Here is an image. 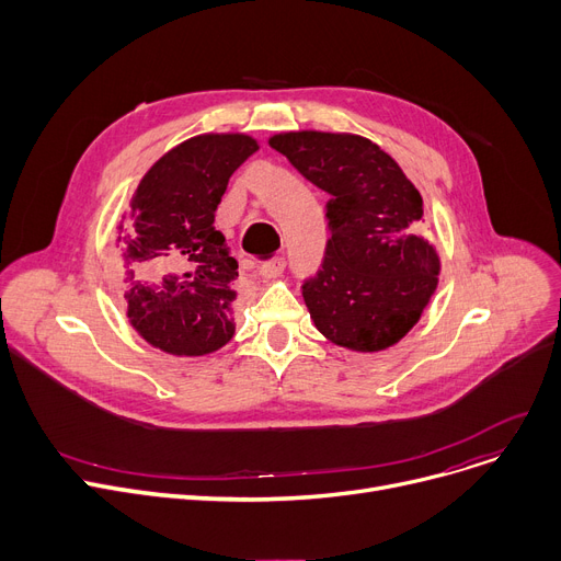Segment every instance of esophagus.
<instances>
[{"label": "esophagus", "mask_w": 561, "mask_h": 561, "mask_svg": "<svg viewBox=\"0 0 561 561\" xmlns=\"http://www.w3.org/2000/svg\"><path fill=\"white\" fill-rule=\"evenodd\" d=\"M284 268H286V261H284V259H271V261L261 263L259 273H261V277H265V279H275V277H279V275L284 273Z\"/></svg>", "instance_id": "1"}]
</instances>
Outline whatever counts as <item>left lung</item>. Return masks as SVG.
<instances>
[{"mask_svg": "<svg viewBox=\"0 0 561 561\" xmlns=\"http://www.w3.org/2000/svg\"><path fill=\"white\" fill-rule=\"evenodd\" d=\"M268 142L330 195L325 259L302 286L316 330L347 350L391 347L416 325L438 284L421 193L357 134L284 131Z\"/></svg>", "mask_w": 561, "mask_h": 561, "instance_id": "8db88e82", "label": "left lung"}]
</instances>
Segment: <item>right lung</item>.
Listing matches in <instances>:
<instances>
[{"label":"right lung","instance_id":"1","mask_svg":"<svg viewBox=\"0 0 561 561\" xmlns=\"http://www.w3.org/2000/svg\"><path fill=\"white\" fill-rule=\"evenodd\" d=\"M256 150L248 134L193 136L147 170L131 197L134 229L117 236L127 318L168 355H211L236 332L239 263L214 220L229 176Z\"/></svg>","mask_w":561,"mask_h":561}]
</instances>
